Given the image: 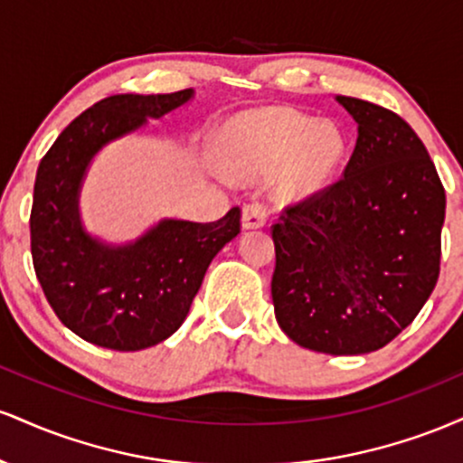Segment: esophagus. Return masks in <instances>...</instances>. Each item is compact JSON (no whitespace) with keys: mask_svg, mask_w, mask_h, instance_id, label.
Instances as JSON below:
<instances>
[{"mask_svg":"<svg viewBox=\"0 0 463 463\" xmlns=\"http://www.w3.org/2000/svg\"><path fill=\"white\" fill-rule=\"evenodd\" d=\"M265 220H268V213H265V206L259 204V202H252V204H246L241 211V226L246 231H254V228H263Z\"/></svg>","mask_w":463,"mask_h":463,"instance_id":"obj_1","label":"esophagus"}]
</instances>
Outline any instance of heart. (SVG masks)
<instances>
[{
	"mask_svg": "<svg viewBox=\"0 0 463 463\" xmlns=\"http://www.w3.org/2000/svg\"><path fill=\"white\" fill-rule=\"evenodd\" d=\"M346 135L331 119L287 106H263L226 121L217 132V163L228 178L252 183L274 174L280 202H305L333 184L346 156Z\"/></svg>",
	"mask_w": 463,
	"mask_h": 463,
	"instance_id": "heart-1",
	"label": "heart"
}]
</instances>
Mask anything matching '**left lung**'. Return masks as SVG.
Instances as JSON below:
<instances>
[{
	"label": "left lung",
	"instance_id": "left-lung-1",
	"mask_svg": "<svg viewBox=\"0 0 463 463\" xmlns=\"http://www.w3.org/2000/svg\"><path fill=\"white\" fill-rule=\"evenodd\" d=\"M335 102L357 121L339 183L274 226L276 322L302 348L365 354L418 316L439 276L446 195L424 143L396 113Z\"/></svg>",
	"mask_w": 463,
	"mask_h": 463
}]
</instances>
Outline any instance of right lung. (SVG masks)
<instances>
[{
    "label": "right lung",
    "instance_id": "obj_1",
    "mask_svg": "<svg viewBox=\"0 0 463 463\" xmlns=\"http://www.w3.org/2000/svg\"><path fill=\"white\" fill-rule=\"evenodd\" d=\"M194 98V89L106 98L76 117L39 165L30 215L36 279L84 342L121 353L165 342L187 317L215 254L239 235L237 206L209 224L163 217L130 241L84 226L80 195L95 156Z\"/></svg>",
    "mask_w": 463,
    "mask_h": 463
}]
</instances>
